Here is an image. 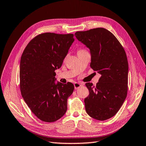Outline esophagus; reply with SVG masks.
Segmentation results:
<instances>
[{
  "mask_svg": "<svg viewBox=\"0 0 146 146\" xmlns=\"http://www.w3.org/2000/svg\"><path fill=\"white\" fill-rule=\"evenodd\" d=\"M81 84L79 83H77V82H76V83H74V89H78V88H80L81 86Z\"/></svg>",
  "mask_w": 146,
  "mask_h": 146,
  "instance_id": "obj_1",
  "label": "esophagus"
}]
</instances>
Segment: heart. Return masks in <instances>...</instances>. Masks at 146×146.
<instances>
[{
    "label": "heart",
    "instance_id": "heart-1",
    "mask_svg": "<svg viewBox=\"0 0 146 146\" xmlns=\"http://www.w3.org/2000/svg\"><path fill=\"white\" fill-rule=\"evenodd\" d=\"M84 51H86V50L83 49V48H80V49L78 50V53H79V52H84Z\"/></svg>",
    "mask_w": 146,
    "mask_h": 146
}]
</instances>
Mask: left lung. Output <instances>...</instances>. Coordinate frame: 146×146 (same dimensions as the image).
I'll return each instance as SVG.
<instances>
[{
    "mask_svg": "<svg viewBox=\"0 0 146 146\" xmlns=\"http://www.w3.org/2000/svg\"><path fill=\"white\" fill-rule=\"evenodd\" d=\"M74 36L90 49L93 70L101 74L94 86L87 83L89 94L85 109L91 117L106 120L116 115L128 92V63L126 52L112 33L103 28L76 32Z\"/></svg>",
    "mask_w": 146,
    "mask_h": 146,
    "instance_id": "left-lung-1",
    "label": "left lung"
}]
</instances>
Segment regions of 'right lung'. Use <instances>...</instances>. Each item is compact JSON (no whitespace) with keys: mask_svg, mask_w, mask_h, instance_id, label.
I'll use <instances>...</instances> for the list:
<instances>
[{"mask_svg":"<svg viewBox=\"0 0 146 146\" xmlns=\"http://www.w3.org/2000/svg\"><path fill=\"white\" fill-rule=\"evenodd\" d=\"M73 34L45 33L30 40L22 54L20 66L21 96L36 117L45 122H54L67 110V99L74 85L58 82L55 70L61 67L70 46Z\"/></svg>","mask_w":146,"mask_h":146,"instance_id":"1","label":"right lung"}]
</instances>
